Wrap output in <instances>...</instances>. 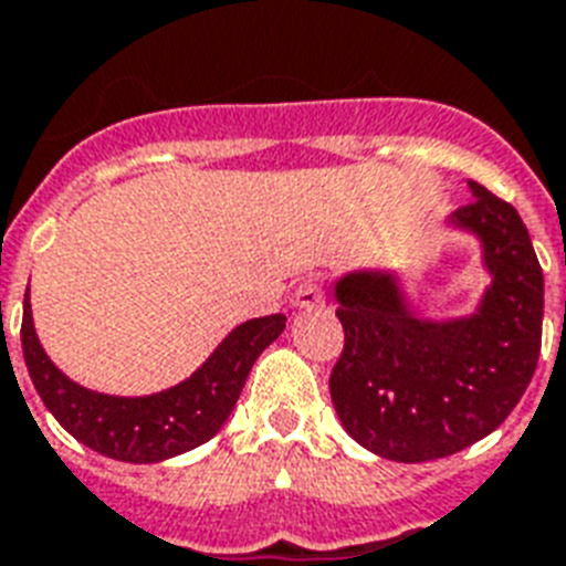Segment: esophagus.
<instances>
[{"instance_id": "34e87169", "label": "esophagus", "mask_w": 566, "mask_h": 566, "mask_svg": "<svg viewBox=\"0 0 566 566\" xmlns=\"http://www.w3.org/2000/svg\"><path fill=\"white\" fill-rule=\"evenodd\" d=\"M325 302V291H323V284L319 282H302L293 291V307H316V305H323Z\"/></svg>"}]
</instances>
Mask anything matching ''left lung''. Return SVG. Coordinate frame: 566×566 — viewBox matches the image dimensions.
I'll list each match as a JSON object with an SVG mask.
<instances>
[{
    "label": "left lung",
    "mask_w": 566,
    "mask_h": 566,
    "mask_svg": "<svg viewBox=\"0 0 566 566\" xmlns=\"http://www.w3.org/2000/svg\"><path fill=\"white\" fill-rule=\"evenodd\" d=\"M471 186L450 227L474 232L491 284L471 316L424 319L395 273L357 270L334 284L346 346L331 401L346 433L392 462H430L497 430L541 355L544 273L512 203Z\"/></svg>",
    "instance_id": "1"
}]
</instances>
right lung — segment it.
I'll return each instance as SVG.
<instances>
[{
    "label": "right lung",
    "mask_w": 566,
    "mask_h": 566,
    "mask_svg": "<svg viewBox=\"0 0 566 566\" xmlns=\"http://www.w3.org/2000/svg\"><path fill=\"white\" fill-rule=\"evenodd\" d=\"M287 316H259L241 323L200 369L171 389L142 398L92 392L49 360L22 302V355L43 403L63 430L86 448L133 465H150L209 442L238 403L252 363L284 331Z\"/></svg>",
    "instance_id": "1"
}]
</instances>
